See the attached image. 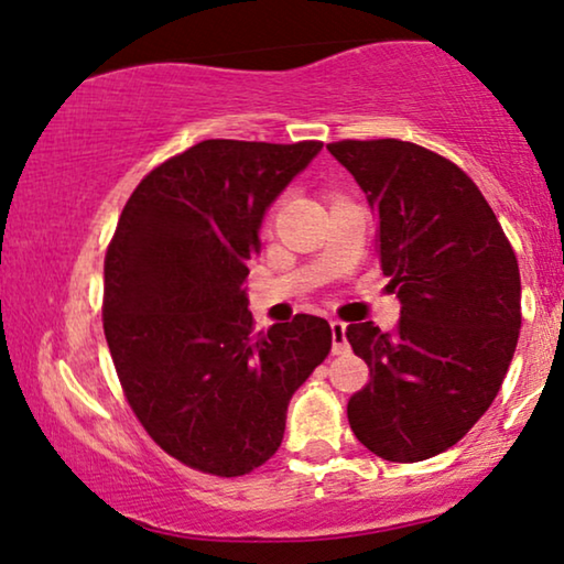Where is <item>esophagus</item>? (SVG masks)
Returning a JSON list of instances; mask_svg holds the SVG:
<instances>
[{
	"label": "esophagus",
	"instance_id": "34e87169",
	"mask_svg": "<svg viewBox=\"0 0 564 564\" xmlns=\"http://www.w3.org/2000/svg\"><path fill=\"white\" fill-rule=\"evenodd\" d=\"M330 338H334V354H349V341H346V323L330 321Z\"/></svg>",
	"mask_w": 564,
	"mask_h": 564
}]
</instances>
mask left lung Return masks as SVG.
Returning <instances> with one entry per match:
<instances>
[{
    "mask_svg": "<svg viewBox=\"0 0 564 564\" xmlns=\"http://www.w3.org/2000/svg\"><path fill=\"white\" fill-rule=\"evenodd\" d=\"M328 151L367 195L400 300L395 330L346 328L369 365L367 388L349 400L351 431L382 459L436 457L488 411L511 367L519 261L482 192L438 153L395 138Z\"/></svg>",
    "mask_w": 564,
    "mask_h": 564,
    "instance_id": "left-lung-1",
    "label": "left lung"
}]
</instances>
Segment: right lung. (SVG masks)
<instances>
[{
	"label": "right lung",
	"instance_id": "obj_1",
	"mask_svg": "<svg viewBox=\"0 0 564 564\" xmlns=\"http://www.w3.org/2000/svg\"><path fill=\"white\" fill-rule=\"evenodd\" d=\"M323 143L203 141L138 184L105 259V338L138 421L166 454L238 477L280 449L330 326L300 313L253 334L249 259L269 205Z\"/></svg>",
	"mask_w": 564,
	"mask_h": 564
}]
</instances>
